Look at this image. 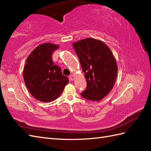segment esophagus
Wrapping results in <instances>:
<instances>
[{
	"instance_id": "1",
	"label": "esophagus",
	"mask_w": 151,
	"mask_h": 151,
	"mask_svg": "<svg viewBox=\"0 0 151 151\" xmlns=\"http://www.w3.org/2000/svg\"><path fill=\"white\" fill-rule=\"evenodd\" d=\"M74 78H75V76H74V75H71L69 76V80L70 81H74Z\"/></svg>"
}]
</instances>
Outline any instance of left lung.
I'll return each instance as SVG.
<instances>
[{"mask_svg": "<svg viewBox=\"0 0 151 151\" xmlns=\"http://www.w3.org/2000/svg\"><path fill=\"white\" fill-rule=\"evenodd\" d=\"M73 46L81 62L87 87L82 97L99 101L108 95L113 88L117 75V65L110 48L103 41L86 38Z\"/></svg>", "mask_w": 151, "mask_h": 151, "instance_id": "1", "label": "left lung"}]
</instances>
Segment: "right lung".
<instances>
[{
	"label": "right lung",
	"mask_w": 151,
	"mask_h": 151,
	"mask_svg": "<svg viewBox=\"0 0 151 151\" xmlns=\"http://www.w3.org/2000/svg\"><path fill=\"white\" fill-rule=\"evenodd\" d=\"M58 45L41 44L32 50L26 60L24 81L30 94L41 102H51L60 97L69 79L60 67L54 63L52 56Z\"/></svg>",
	"instance_id": "add662e5"
}]
</instances>
